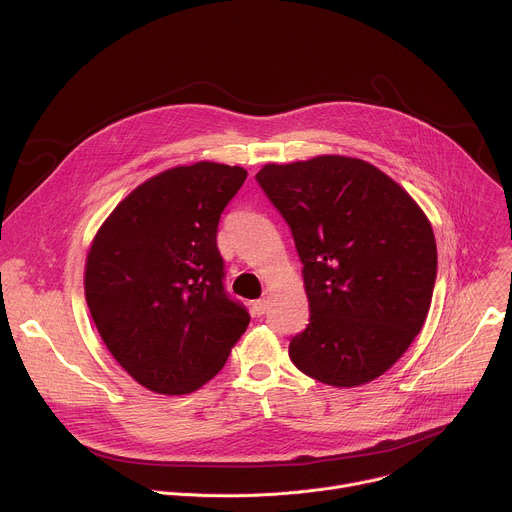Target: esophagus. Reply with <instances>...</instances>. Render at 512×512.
I'll list each match as a JSON object with an SVG mask.
<instances>
[{"label":"esophagus","mask_w":512,"mask_h":512,"mask_svg":"<svg viewBox=\"0 0 512 512\" xmlns=\"http://www.w3.org/2000/svg\"><path fill=\"white\" fill-rule=\"evenodd\" d=\"M267 308H269V302L263 298V300H257L255 304H253V314L255 316H263L265 312H267Z\"/></svg>","instance_id":"1"}]
</instances>
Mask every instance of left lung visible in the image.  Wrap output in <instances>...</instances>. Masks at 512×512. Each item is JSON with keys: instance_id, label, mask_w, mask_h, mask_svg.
<instances>
[{"instance_id": "obj_1", "label": "left lung", "mask_w": 512, "mask_h": 512, "mask_svg": "<svg viewBox=\"0 0 512 512\" xmlns=\"http://www.w3.org/2000/svg\"><path fill=\"white\" fill-rule=\"evenodd\" d=\"M267 198L294 235L310 304L296 367L350 389L385 375L421 332L437 247L429 218L393 178L348 156L265 164Z\"/></svg>"}]
</instances>
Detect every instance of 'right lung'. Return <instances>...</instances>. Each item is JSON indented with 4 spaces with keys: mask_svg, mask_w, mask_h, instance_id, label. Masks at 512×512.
<instances>
[{
    "mask_svg": "<svg viewBox=\"0 0 512 512\" xmlns=\"http://www.w3.org/2000/svg\"><path fill=\"white\" fill-rule=\"evenodd\" d=\"M247 178L196 162L133 188L105 218L85 263V298L113 358L141 387L188 395L225 367L249 326L223 289L216 229Z\"/></svg>",
    "mask_w": 512,
    "mask_h": 512,
    "instance_id": "obj_1",
    "label": "right lung"
}]
</instances>
